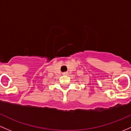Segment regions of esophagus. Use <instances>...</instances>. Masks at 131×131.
Segmentation results:
<instances>
[{
  "label": "esophagus",
  "mask_w": 131,
  "mask_h": 131,
  "mask_svg": "<svg viewBox=\"0 0 131 131\" xmlns=\"http://www.w3.org/2000/svg\"><path fill=\"white\" fill-rule=\"evenodd\" d=\"M63 74L64 75H67V72H64V73H63Z\"/></svg>",
  "instance_id": "esophagus-1"
}]
</instances>
